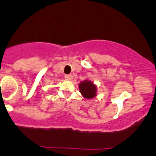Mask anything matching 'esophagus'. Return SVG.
Segmentation results:
<instances>
[{
  "label": "esophagus",
  "mask_w": 156,
  "mask_h": 156,
  "mask_svg": "<svg viewBox=\"0 0 156 156\" xmlns=\"http://www.w3.org/2000/svg\"><path fill=\"white\" fill-rule=\"evenodd\" d=\"M64 78H65V79L67 80H72L73 79V77L72 75H65V76H64Z\"/></svg>",
  "instance_id": "esophagus-1"
}]
</instances>
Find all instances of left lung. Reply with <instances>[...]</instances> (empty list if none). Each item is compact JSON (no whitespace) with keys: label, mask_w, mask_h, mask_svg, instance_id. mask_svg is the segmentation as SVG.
<instances>
[{"label":"left lung","mask_w":156,"mask_h":156,"mask_svg":"<svg viewBox=\"0 0 156 156\" xmlns=\"http://www.w3.org/2000/svg\"><path fill=\"white\" fill-rule=\"evenodd\" d=\"M80 92L84 98L92 99L97 95V86L89 80H84L78 85Z\"/></svg>","instance_id":"8db88e82"}]
</instances>
